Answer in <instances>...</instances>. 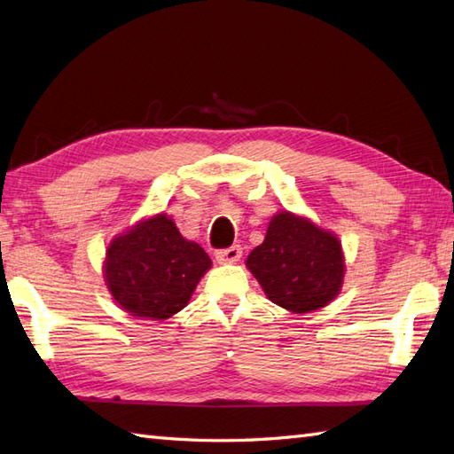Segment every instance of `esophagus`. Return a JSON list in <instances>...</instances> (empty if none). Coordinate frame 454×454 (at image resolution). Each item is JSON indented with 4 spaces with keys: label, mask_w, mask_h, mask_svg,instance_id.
Returning <instances> with one entry per match:
<instances>
[{
    "label": "esophagus",
    "mask_w": 454,
    "mask_h": 454,
    "mask_svg": "<svg viewBox=\"0 0 454 454\" xmlns=\"http://www.w3.org/2000/svg\"><path fill=\"white\" fill-rule=\"evenodd\" d=\"M241 247L239 246H231V247H228V249H218L216 253H215V257H216V261L218 262H223V264H226V262H236V261H239L241 259Z\"/></svg>",
    "instance_id": "1"
}]
</instances>
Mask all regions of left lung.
<instances>
[{"mask_svg": "<svg viewBox=\"0 0 454 454\" xmlns=\"http://www.w3.org/2000/svg\"><path fill=\"white\" fill-rule=\"evenodd\" d=\"M247 269L272 303L303 315L340 294L345 262L332 231L284 211L272 216L264 241L249 253Z\"/></svg>", "mask_w": 454, "mask_h": 454, "instance_id": "left-lung-1", "label": "left lung"}]
</instances>
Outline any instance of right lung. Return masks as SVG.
<instances>
[{
	"mask_svg": "<svg viewBox=\"0 0 454 454\" xmlns=\"http://www.w3.org/2000/svg\"><path fill=\"white\" fill-rule=\"evenodd\" d=\"M208 269L203 247L184 239L174 220L160 213L109 243L106 282L132 317L165 320L188 305Z\"/></svg>",
	"mask_w": 454,
	"mask_h": 454,
	"instance_id": "1",
	"label": "right lung"
}]
</instances>
